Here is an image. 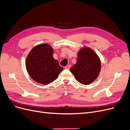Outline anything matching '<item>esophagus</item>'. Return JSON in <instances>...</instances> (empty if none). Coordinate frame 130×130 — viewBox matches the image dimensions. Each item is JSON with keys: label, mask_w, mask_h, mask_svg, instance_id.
<instances>
[{"label": "esophagus", "mask_w": 130, "mask_h": 130, "mask_svg": "<svg viewBox=\"0 0 130 130\" xmlns=\"http://www.w3.org/2000/svg\"><path fill=\"white\" fill-rule=\"evenodd\" d=\"M70 67H71V65L68 64V65H67V66H66L65 67H64V68H65V69H69L70 68Z\"/></svg>", "instance_id": "34e87169"}]
</instances>
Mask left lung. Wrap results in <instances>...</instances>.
<instances>
[{"label":"left lung","instance_id":"left-lung-1","mask_svg":"<svg viewBox=\"0 0 130 130\" xmlns=\"http://www.w3.org/2000/svg\"><path fill=\"white\" fill-rule=\"evenodd\" d=\"M101 69L99 57L93 49L85 46L78 52L76 63L70 68V71L78 82L87 85L96 79Z\"/></svg>","mask_w":130,"mask_h":130}]
</instances>
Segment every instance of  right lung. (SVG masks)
Here are the masks:
<instances>
[{
  "label": "right lung",
  "mask_w": 130,
  "mask_h": 130,
  "mask_svg": "<svg viewBox=\"0 0 130 130\" xmlns=\"http://www.w3.org/2000/svg\"><path fill=\"white\" fill-rule=\"evenodd\" d=\"M54 49L48 43L34 46L27 55L25 66L32 79L43 85L55 80L63 70L57 60L53 57Z\"/></svg>",
  "instance_id": "right-lung-1"
}]
</instances>
